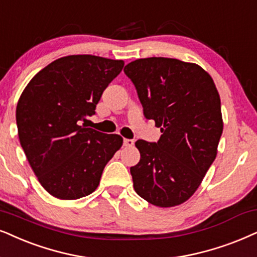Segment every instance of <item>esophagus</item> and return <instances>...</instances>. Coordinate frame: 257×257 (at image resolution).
I'll return each mask as SVG.
<instances>
[{"instance_id":"1","label":"esophagus","mask_w":257,"mask_h":257,"mask_svg":"<svg viewBox=\"0 0 257 257\" xmlns=\"http://www.w3.org/2000/svg\"><path fill=\"white\" fill-rule=\"evenodd\" d=\"M123 145H124L125 147H133V146H134V140L124 139L123 140Z\"/></svg>"}]
</instances>
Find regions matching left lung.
Returning a JSON list of instances; mask_svg holds the SVG:
<instances>
[{"mask_svg": "<svg viewBox=\"0 0 257 257\" xmlns=\"http://www.w3.org/2000/svg\"><path fill=\"white\" fill-rule=\"evenodd\" d=\"M162 133L158 144L138 140L141 159L131 167L136 193L160 207L190 199L217 157L223 118L213 79L194 63L152 57L124 67Z\"/></svg>", "mask_w": 257, "mask_h": 257, "instance_id": "obj_1", "label": "left lung"}]
</instances>
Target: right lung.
Listing matches in <instances>:
<instances>
[{
  "label": "right lung",
  "mask_w": 257,
  "mask_h": 257,
  "mask_svg": "<svg viewBox=\"0 0 257 257\" xmlns=\"http://www.w3.org/2000/svg\"><path fill=\"white\" fill-rule=\"evenodd\" d=\"M124 61L77 54L54 60L35 74L16 106L21 147L39 183L51 196L73 200L99 185L105 165L122 147L117 134L80 125L93 115Z\"/></svg>",
  "instance_id": "add662e5"
}]
</instances>
